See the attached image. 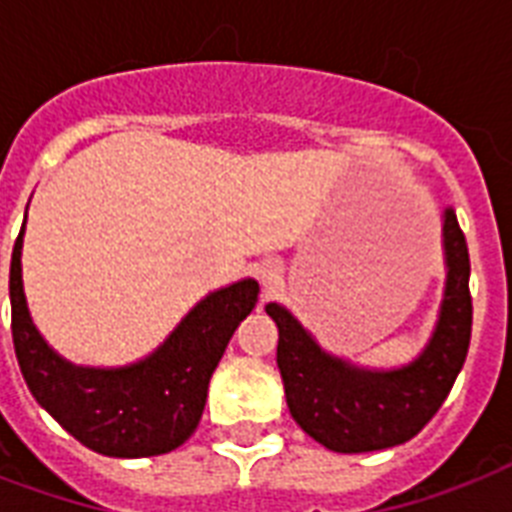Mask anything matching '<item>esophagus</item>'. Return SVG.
Returning <instances> with one entry per match:
<instances>
[{
	"label": "esophagus",
	"instance_id": "1",
	"mask_svg": "<svg viewBox=\"0 0 512 512\" xmlns=\"http://www.w3.org/2000/svg\"><path fill=\"white\" fill-rule=\"evenodd\" d=\"M257 273H260V281H263L265 287H276L281 281V263L279 260H265V263H260Z\"/></svg>",
	"mask_w": 512,
	"mask_h": 512
}]
</instances>
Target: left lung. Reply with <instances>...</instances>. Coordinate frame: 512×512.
I'll return each instance as SVG.
<instances>
[{"mask_svg":"<svg viewBox=\"0 0 512 512\" xmlns=\"http://www.w3.org/2000/svg\"><path fill=\"white\" fill-rule=\"evenodd\" d=\"M446 292L436 332L422 356L404 369L366 372L313 342L295 316L271 303L265 311L279 327L276 364L295 422L332 452L358 454L388 449L414 438L449 396L473 329L470 255L457 215L446 209Z\"/></svg>","mask_w":512,"mask_h":512,"instance_id":"8db88e82","label":"left lung"}]
</instances>
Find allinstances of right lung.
I'll use <instances>...</instances> for the list:
<instances>
[{"label":"right lung","instance_id":"1","mask_svg":"<svg viewBox=\"0 0 512 512\" xmlns=\"http://www.w3.org/2000/svg\"><path fill=\"white\" fill-rule=\"evenodd\" d=\"M20 247L23 228L12 247L10 305L12 345L31 396L76 441L108 457H154L188 441L225 345L255 308L257 281L244 279L204 297L146 361L84 369L63 361L36 332L23 295Z\"/></svg>","mask_w":512,"mask_h":512}]
</instances>
